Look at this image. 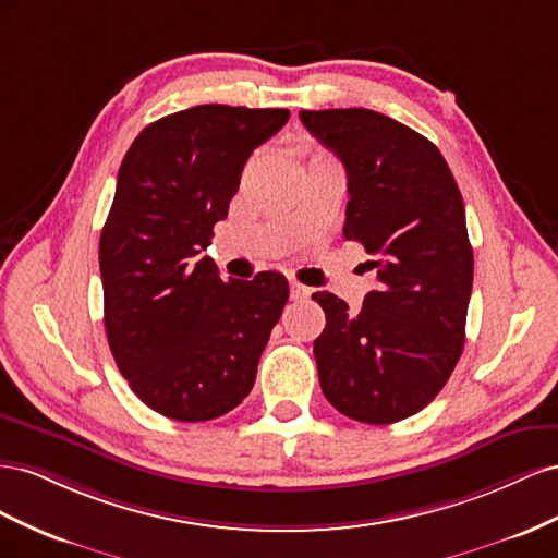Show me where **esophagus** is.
I'll return each mask as SVG.
<instances>
[{"mask_svg": "<svg viewBox=\"0 0 558 558\" xmlns=\"http://www.w3.org/2000/svg\"><path fill=\"white\" fill-rule=\"evenodd\" d=\"M290 296L294 301H304L311 296V288H306V284H301L299 280H290Z\"/></svg>", "mask_w": 558, "mask_h": 558, "instance_id": "34e87169", "label": "esophagus"}]
</instances>
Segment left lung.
I'll return each mask as SVG.
<instances>
[{
    "mask_svg": "<svg viewBox=\"0 0 558 558\" xmlns=\"http://www.w3.org/2000/svg\"><path fill=\"white\" fill-rule=\"evenodd\" d=\"M348 174L343 235L364 245L378 288L360 313L317 292L320 388L343 416L388 425L435 400L463 353L474 257L465 205L439 149L374 109L299 111Z\"/></svg>",
    "mask_w": 558,
    "mask_h": 558,
    "instance_id": "1",
    "label": "left lung"
}]
</instances>
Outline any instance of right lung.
<instances>
[{"instance_id":"add662e5","label":"right lung","mask_w":558,"mask_h":558,"mask_svg":"<svg viewBox=\"0 0 558 558\" xmlns=\"http://www.w3.org/2000/svg\"><path fill=\"white\" fill-rule=\"evenodd\" d=\"M288 109L198 105L149 123L125 151L100 235L105 329L117 367L161 416L201 423L250 395L290 284L274 270L219 278L217 221L250 154Z\"/></svg>"}]
</instances>
